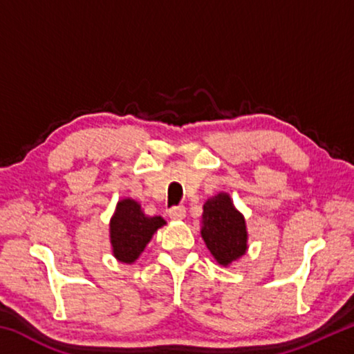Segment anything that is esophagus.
Here are the masks:
<instances>
[{"label": "esophagus", "mask_w": 354, "mask_h": 354, "mask_svg": "<svg viewBox=\"0 0 354 354\" xmlns=\"http://www.w3.org/2000/svg\"><path fill=\"white\" fill-rule=\"evenodd\" d=\"M169 215L173 220H183L185 217V207L184 206H173L169 211Z\"/></svg>", "instance_id": "1"}]
</instances>
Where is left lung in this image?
<instances>
[{
	"instance_id": "obj_1",
	"label": "left lung",
	"mask_w": 354,
	"mask_h": 354,
	"mask_svg": "<svg viewBox=\"0 0 354 354\" xmlns=\"http://www.w3.org/2000/svg\"><path fill=\"white\" fill-rule=\"evenodd\" d=\"M201 236L221 266H227L245 254L247 227L242 215L232 206L230 195L218 194L206 201Z\"/></svg>"
}]
</instances>
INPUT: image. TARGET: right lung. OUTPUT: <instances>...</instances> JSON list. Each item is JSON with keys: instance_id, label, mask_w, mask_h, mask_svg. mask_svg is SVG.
Segmentation results:
<instances>
[{"instance_id": "1", "label": "right lung", "mask_w": 354, "mask_h": 354, "mask_svg": "<svg viewBox=\"0 0 354 354\" xmlns=\"http://www.w3.org/2000/svg\"><path fill=\"white\" fill-rule=\"evenodd\" d=\"M165 225L162 217H147L134 200H122L111 220V243L118 261L131 263L140 256L149 239Z\"/></svg>"}]
</instances>
